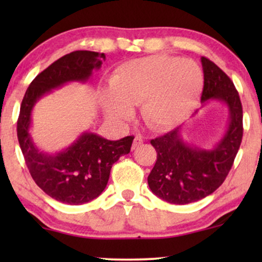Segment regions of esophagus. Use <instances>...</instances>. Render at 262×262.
<instances>
[{
	"label": "esophagus",
	"instance_id": "34e87169",
	"mask_svg": "<svg viewBox=\"0 0 262 262\" xmlns=\"http://www.w3.org/2000/svg\"><path fill=\"white\" fill-rule=\"evenodd\" d=\"M143 142H144V139H143L142 136H136L135 139H134V143H132V149H136L138 148L139 145L143 144Z\"/></svg>",
	"mask_w": 262,
	"mask_h": 262
}]
</instances>
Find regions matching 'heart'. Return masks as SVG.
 I'll return each mask as SVG.
<instances>
[{
  "label": "heart",
  "mask_w": 262,
  "mask_h": 262,
  "mask_svg": "<svg viewBox=\"0 0 262 262\" xmlns=\"http://www.w3.org/2000/svg\"><path fill=\"white\" fill-rule=\"evenodd\" d=\"M111 88L102 94L103 108L111 118L126 120L131 106L142 103L146 125L166 130L192 114L202 93L203 73L193 60L155 55L118 67Z\"/></svg>",
  "instance_id": "obj_1"
}]
</instances>
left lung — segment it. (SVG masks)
<instances>
[{"instance_id":"8db88e82","label":"left lung","mask_w":262,"mask_h":262,"mask_svg":"<svg viewBox=\"0 0 262 262\" xmlns=\"http://www.w3.org/2000/svg\"><path fill=\"white\" fill-rule=\"evenodd\" d=\"M202 102L220 100L228 106L229 125L224 137L211 150L182 141L180 127L151 139L157 160L148 177L154 194L170 204L185 205L205 198L223 184L242 142V103L234 83L223 70L202 57Z\"/></svg>"}]
</instances>
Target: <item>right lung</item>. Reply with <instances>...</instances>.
Here are the masks:
<instances>
[{"label": "right lung", "mask_w": 262, "mask_h": 262, "mask_svg": "<svg viewBox=\"0 0 262 262\" xmlns=\"http://www.w3.org/2000/svg\"><path fill=\"white\" fill-rule=\"evenodd\" d=\"M105 58V53L93 51H74L60 57L31 82L21 102L16 131L25 162L35 184L60 203L81 205L101 194L113 163L130 152L134 137L108 141L85 132L69 148L50 155L40 151L31 138L32 110L52 89L67 82L87 81Z\"/></svg>", "instance_id": "right-lung-1"}]
</instances>
